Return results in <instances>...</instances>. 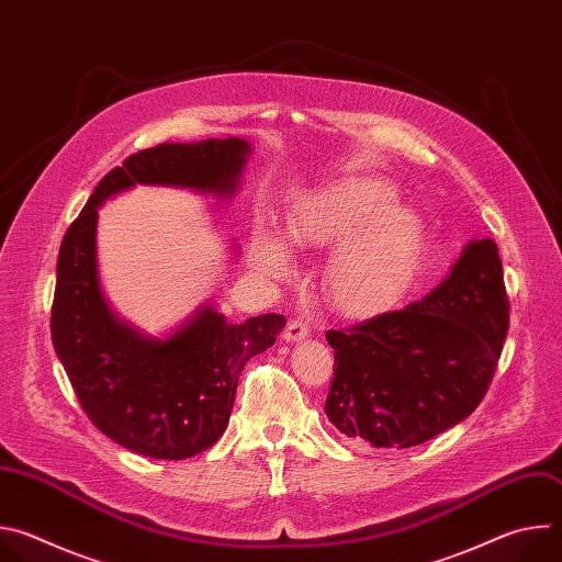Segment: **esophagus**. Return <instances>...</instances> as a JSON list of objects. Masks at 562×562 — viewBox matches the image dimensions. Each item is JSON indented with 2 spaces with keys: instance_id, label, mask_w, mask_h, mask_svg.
I'll use <instances>...</instances> for the list:
<instances>
[{
  "instance_id": "34e87169",
  "label": "esophagus",
  "mask_w": 562,
  "mask_h": 562,
  "mask_svg": "<svg viewBox=\"0 0 562 562\" xmlns=\"http://www.w3.org/2000/svg\"><path fill=\"white\" fill-rule=\"evenodd\" d=\"M306 336H308V325L304 323V319H300V317L291 319V323H289L286 329H284V340H286V342H300V340H304Z\"/></svg>"
}]
</instances>
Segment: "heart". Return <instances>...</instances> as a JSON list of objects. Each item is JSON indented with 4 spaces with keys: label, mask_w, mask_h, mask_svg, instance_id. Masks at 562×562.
Returning <instances> with one entry per match:
<instances>
[{
    "label": "heart",
    "mask_w": 562,
    "mask_h": 562,
    "mask_svg": "<svg viewBox=\"0 0 562 562\" xmlns=\"http://www.w3.org/2000/svg\"><path fill=\"white\" fill-rule=\"evenodd\" d=\"M391 187L347 178L311 193L289 217L286 237L297 247L336 249L327 269V297L349 317H373L403 293L420 251V222L400 209ZM260 267L282 273L289 256L265 237Z\"/></svg>",
    "instance_id": "b5f03b06"
}]
</instances>
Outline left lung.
Instances as JSON below:
<instances>
[{
	"instance_id": "obj_1",
	"label": "left lung",
	"mask_w": 562,
	"mask_h": 562,
	"mask_svg": "<svg viewBox=\"0 0 562 562\" xmlns=\"http://www.w3.org/2000/svg\"><path fill=\"white\" fill-rule=\"evenodd\" d=\"M509 331L492 237L471 239L423 300L327 331L336 367L325 403L349 440L407 449L462 423L485 397Z\"/></svg>"
}]
</instances>
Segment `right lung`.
I'll return each mask as SVG.
<instances>
[{
	"label": "right lung",
	"instance_id": "1",
	"mask_svg": "<svg viewBox=\"0 0 562 562\" xmlns=\"http://www.w3.org/2000/svg\"><path fill=\"white\" fill-rule=\"evenodd\" d=\"M251 144L202 139L157 144L102 178L64 233L50 311L53 347L91 423L124 449L184 460L224 434L239 373L267 351L284 315L228 323L211 304L167 338H150L109 306L98 273V206L135 184L178 187L231 198Z\"/></svg>",
	"mask_w": 562,
	"mask_h": 562
}]
</instances>
